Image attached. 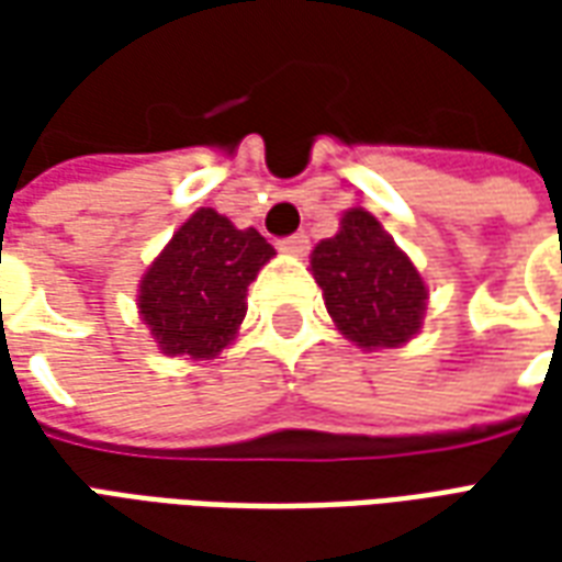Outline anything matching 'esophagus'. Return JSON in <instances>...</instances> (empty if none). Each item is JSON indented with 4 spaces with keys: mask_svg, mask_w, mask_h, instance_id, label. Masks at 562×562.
<instances>
[{
    "mask_svg": "<svg viewBox=\"0 0 562 562\" xmlns=\"http://www.w3.org/2000/svg\"><path fill=\"white\" fill-rule=\"evenodd\" d=\"M280 249L289 256H304L310 249V240H306V234H292V237H282Z\"/></svg>",
    "mask_w": 562,
    "mask_h": 562,
    "instance_id": "1",
    "label": "esophagus"
}]
</instances>
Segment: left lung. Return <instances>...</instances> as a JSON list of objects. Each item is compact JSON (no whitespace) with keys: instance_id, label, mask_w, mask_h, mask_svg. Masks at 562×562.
<instances>
[{"instance_id":"obj_1","label":"left lung","mask_w":562,"mask_h":562,"mask_svg":"<svg viewBox=\"0 0 562 562\" xmlns=\"http://www.w3.org/2000/svg\"><path fill=\"white\" fill-rule=\"evenodd\" d=\"M313 277L330 318L361 349L401 346L422 328V277L367 210H349L313 249Z\"/></svg>"}]
</instances>
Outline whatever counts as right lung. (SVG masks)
I'll return each instance as SVG.
<instances>
[{
  "mask_svg": "<svg viewBox=\"0 0 562 562\" xmlns=\"http://www.w3.org/2000/svg\"><path fill=\"white\" fill-rule=\"evenodd\" d=\"M277 256L256 228H234L201 207L180 225L140 280V316L165 355L207 361L246 316V289Z\"/></svg>",
  "mask_w": 562,
  "mask_h": 562,
  "instance_id": "1",
  "label": "right lung"
}]
</instances>
